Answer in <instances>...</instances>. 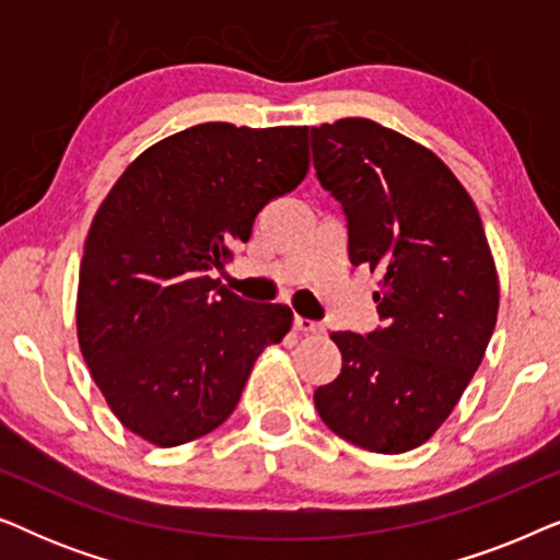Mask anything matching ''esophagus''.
<instances>
[{
	"label": "esophagus",
	"instance_id": "esophagus-1",
	"mask_svg": "<svg viewBox=\"0 0 560 560\" xmlns=\"http://www.w3.org/2000/svg\"><path fill=\"white\" fill-rule=\"evenodd\" d=\"M295 331L301 334H311V336H320L324 334V324H318V320H311V318H301L295 316Z\"/></svg>",
	"mask_w": 560,
	"mask_h": 560
}]
</instances>
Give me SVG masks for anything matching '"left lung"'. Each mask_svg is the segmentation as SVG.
<instances>
[{"label":"left lung","instance_id":"8db88e82","mask_svg":"<svg viewBox=\"0 0 560 560\" xmlns=\"http://www.w3.org/2000/svg\"><path fill=\"white\" fill-rule=\"evenodd\" d=\"M320 186L343 206L351 265L380 275L385 326L334 331L343 366L316 410L343 441L405 454L443 425L485 359L500 280L471 196L423 144L364 117L311 129Z\"/></svg>","mask_w":560,"mask_h":560}]
</instances>
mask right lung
<instances>
[{"label":"right lung","mask_w":560,"mask_h":560,"mask_svg":"<svg viewBox=\"0 0 560 560\" xmlns=\"http://www.w3.org/2000/svg\"><path fill=\"white\" fill-rule=\"evenodd\" d=\"M308 127L206 121L135 158L91 221L75 328L119 423L171 448L232 416L257 357L293 311L247 303L211 270L308 173Z\"/></svg>","instance_id":"obj_1"}]
</instances>
